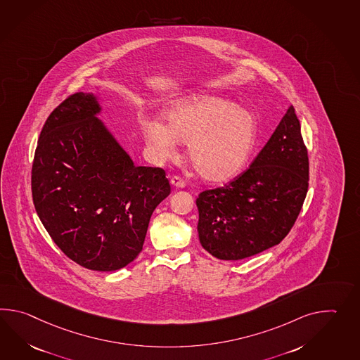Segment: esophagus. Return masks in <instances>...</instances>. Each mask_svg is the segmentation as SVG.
<instances>
[{"mask_svg": "<svg viewBox=\"0 0 360 360\" xmlns=\"http://www.w3.org/2000/svg\"><path fill=\"white\" fill-rule=\"evenodd\" d=\"M170 184H173L176 188H184V186H186V182H184V179L178 176H172L170 178Z\"/></svg>", "mask_w": 360, "mask_h": 360, "instance_id": "34e87169", "label": "esophagus"}]
</instances>
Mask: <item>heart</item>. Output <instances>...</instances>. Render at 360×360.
Here are the masks:
<instances>
[{
    "instance_id": "1",
    "label": "heart",
    "mask_w": 360,
    "mask_h": 360,
    "mask_svg": "<svg viewBox=\"0 0 360 360\" xmlns=\"http://www.w3.org/2000/svg\"><path fill=\"white\" fill-rule=\"evenodd\" d=\"M144 139L153 152L168 159L176 142L188 143V159L195 172L212 182L238 176L248 161L256 141L255 116L219 98L195 96L167 112V125L144 121Z\"/></svg>"
}]
</instances>
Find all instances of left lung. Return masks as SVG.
Listing matches in <instances>:
<instances>
[{"mask_svg":"<svg viewBox=\"0 0 360 360\" xmlns=\"http://www.w3.org/2000/svg\"><path fill=\"white\" fill-rule=\"evenodd\" d=\"M309 190V156L290 105L250 167L222 187L200 192L199 239L224 261L255 256L279 244Z\"/></svg>","mask_w":360,"mask_h":360,"instance_id":"1","label":"left lung"}]
</instances>
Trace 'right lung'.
<instances>
[{"label": "right lung", "mask_w": 360, "mask_h": 360, "mask_svg": "<svg viewBox=\"0 0 360 360\" xmlns=\"http://www.w3.org/2000/svg\"><path fill=\"white\" fill-rule=\"evenodd\" d=\"M91 94L67 96L41 130L33 204L58 248L94 271H115L143 248L150 218L170 193L161 168L136 167L96 117Z\"/></svg>", "instance_id": "1"}]
</instances>
